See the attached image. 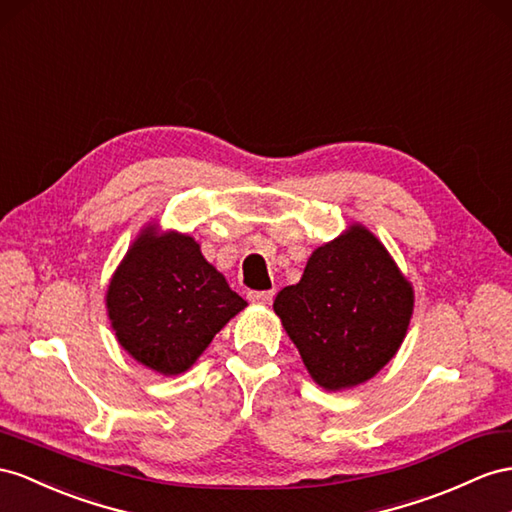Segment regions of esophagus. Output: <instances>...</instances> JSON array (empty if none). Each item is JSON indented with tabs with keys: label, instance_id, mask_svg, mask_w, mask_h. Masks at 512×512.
<instances>
[{
	"label": "esophagus",
	"instance_id": "1",
	"mask_svg": "<svg viewBox=\"0 0 512 512\" xmlns=\"http://www.w3.org/2000/svg\"><path fill=\"white\" fill-rule=\"evenodd\" d=\"M246 296H248V300H253V303H264V305H268V303H272L274 290H261V292L251 290Z\"/></svg>",
	"mask_w": 512,
	"mask_h": 512
}]
</instances>
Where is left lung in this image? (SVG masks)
Segmentation results:
<instances>
[{"label":"left lung","instance_id":"left-lung-1","mask_svg":"<svg viewBox=\"0 0 512 512\" xmlns=\"http://www.w3.org/2000/svg\"><path fill=\"white\" fill-rule=\"evenodd\" d=\"M313 381L324 389L365 383L396 355L413 290L385 246L363 227L320 246L303 279L274 298Z\"/></svg>","mask_w":512,"mask_h":512}]
</instances>
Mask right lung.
I'll return each mask as SVG.
<instances>
[{"label":"right lung","mask_w":512,"mask_h":512,"mask_svg":"<svg viewBox=\"0 0 512 512\" xmlns=\"http://www.w3.org/2000/svg\"><path fill=\"white\" fill-rule=\"evenodd\" d=\"M246 300L188 235L144 231L108 290L110 320L131 357L164 376L186 372Z\"/></svg>","instance_id":"obj_1"}]
</instances>
